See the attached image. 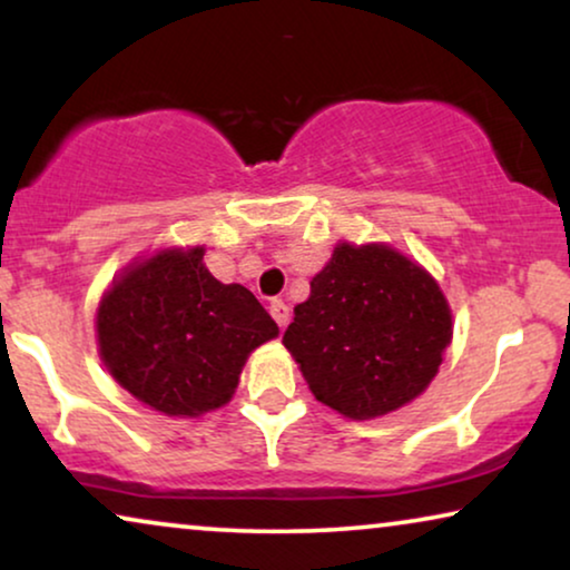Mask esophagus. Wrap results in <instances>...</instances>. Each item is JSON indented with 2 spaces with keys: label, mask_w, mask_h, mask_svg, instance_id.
<instances>
[{
  "label": "esophagus",
  "mask_w": 570,
  "mask_h": 570,
  "mask_svg": "<svg viewBox=\"0 0 570 570\" xmlns=\"http://www.w3.org/2000/svg\"><path fill=\"white\" fill-rule=\"evenodd\" d=\"M269 314L279 326H285L287 318H291V308H287V303H283V301H272L269 303Z\"/></svg>",
  "instance_id": "34e87169"
}]
</instances>
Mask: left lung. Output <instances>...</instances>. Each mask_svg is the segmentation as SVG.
Wrapping results in <instances>:
<instances>
[{"mask_svg": "<svg viewBox=\"0 0 570 570\" xmlns=\"http://www.w3.org/2000/svg\"><path fill=\"white\" fill-rule=\"evenodd\" d=\"M283 334L311 394L350 420L404 407L451 345V308L428 269L389 244L340 240Z\"/></svg>", "mask_w": 570, "mask_h": 570, "instance_id": "left-lung-1", "label": "left lung"}]
</instances>
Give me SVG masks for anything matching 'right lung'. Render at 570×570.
Masks as SVG:
<instances>
[{
	"label": "right lung",
	"mask_w": 570,
	"mask_h": 570,
	"mask_svg": "<svg viewBox=\"0 0 570 570\" xmlns=\"http://www.w3.org/2000/svg\"><path fill=\"white\" fill-rule=\"evenodd\" d=\"M277 334L252 291L213 277L205 246L160 248L127 264L96 314L108 373L168 417H199L228 404L248 355Z\"/></svg>",
	"instance_id": "obj_1"
}]
</instances>
